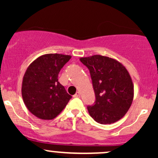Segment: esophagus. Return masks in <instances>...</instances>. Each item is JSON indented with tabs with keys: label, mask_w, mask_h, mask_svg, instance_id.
I'll return each instance as SVG.
<instances>
[{
	"label": "esophagus",
	"mask_w": 158,
	"mask_h": 158,
	"mask_svg": "<svg viewBox=\"0 0 158 158\" xmlns=\"http://www.w3.org/2000/svg\"><path fill=\"white\" fill-rule=\"evenodd\" d=\"M74 97H77V98L80 97V93H79V92H77V94L74 95Z\"/></svg>",
	"instance_id": "1"
}]
</instances>
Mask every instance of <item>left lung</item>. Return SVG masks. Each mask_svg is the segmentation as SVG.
Here are the masks:
<instances>
[{"mask_svg": "<svg viewBox=\"0 0 158 158\" xmlns=\"http://www.w3.org/2000/svg\"><path fill=\"white\" fill-rule=\"evenodd\" d=\"M90 70L96 96L95 104L88 107L96 122L111 124L125 116L134 99V85L122 63L108 56L94 55L79 59Z\"/></svg>", "mask_w": 158, "mask_h": 158, "instance_id": "left-lung-1", "label": "left lung"}]
</instances>
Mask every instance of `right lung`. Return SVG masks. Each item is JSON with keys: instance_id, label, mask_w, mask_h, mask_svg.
Here are the masks:
<instances>
[{"instance_id": "1", "label": "right lung", "mask_w": 158, "mask_h": 158, "mask_svg": "<svg viewBox=\"0 0 158 158\" xmlns=\"http://www.w3.org/2000/svg\"><path fill=\"white\" fill-rule=\"evenodd\" d=\"M70 58L64 54H44L32 61L25 71L21 86L23 100L38 118H56L71 98L58 79L61 69Z\"/></svg>"}]
</instances>
